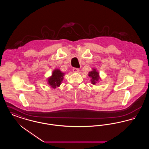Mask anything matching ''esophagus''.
Instances as JSON below:
<instances>
[{
	"mask_svg": "<svg viewBox=\"0 0 149 149\" xmlns=\"http://www.w3.org/2000/svg\"><path fill=\"white\" fill-rule=\"evenodd\" d=\"M72 71L74 72H78L79 71V69L78 68H73L72 69Z\"/></svg>",
	"mask_w": 149,
	"mask_h": 149,
	"instance_id": "1",
	"label": "esophagus"
}]
</instances>
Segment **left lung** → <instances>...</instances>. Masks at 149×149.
<instances>
[{
  "label": "left lung",
  "instance_id": "8db88e82",
  "mask_svg": "<svg viewBox=\"0 0 149 149\" xmlns=\"http://www.w3.org/2000/svg\"><path fill=\"white\" fill-rule=\"evenodd\" d=\"M89 76L92 78L91 82L94 85H95L99 80V73L95 70V69H94L93 71L89 72Z\"/></svg>",
  "mask_w": 149,
  "mask_h": 149
}]
</instances>
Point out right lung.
<instances>
[{"instance_id": "1", "label": "right lung", "mask_w": 149, "mask_h": 149, "mask_svg": "<svg viewBox=\"0 0 149 149\" xmlns=\"http://www.w3.org/2000/svg\"><path fill=\"white\" fill-rule=\"evenodd\" d=\"M64 73H63L60 70L56 69L53 71L52 76L49 78L48 83L53 88H56L59 86L63 80Z\"/></svg>"}]
</instances>
